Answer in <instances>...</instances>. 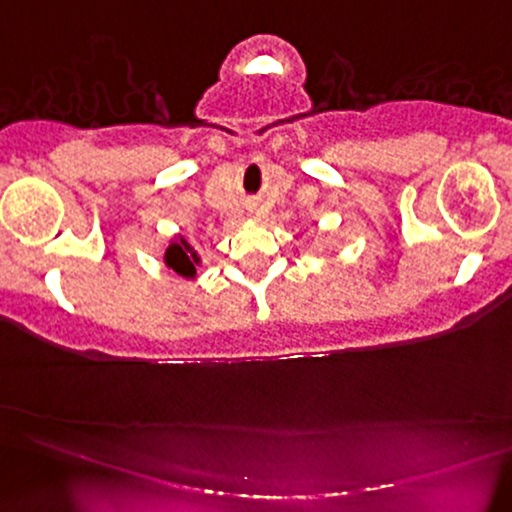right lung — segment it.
Instances as JSON below:
<instances>
[{
  "mask_svg": "<svg viewBox=\"0 0 512 512\" xmlns=\"http://www.w3.org/2000/svg\"><path fill=\"white\" fill-rule=\"evenodd\" d=\"M163 259L174 273H179L183 278H195L197 266H200V255H197V250L181 234L170 241Z\"/></svg>",
  "mask_w": 512,
  "mask_h": 512,
  "instance_id": "1",
  "label": "right lung"
}]
</instances>
